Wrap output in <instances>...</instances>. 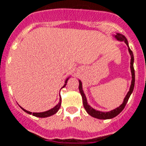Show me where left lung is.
Here are the masks:
<instances>
[{
    "label": "left lung",
    "mask_w": 146,
    "mask_h": 146,
    "mask_svg": "<svg viewBox=\"0 0 146 146\" xmlns=\"http://www.w3.org/2000/svg\"><path fill=\"white\" fill-rule=\"evenodd\" d=\"M115 38L119 40V41L125 42L127 46H128V42H127V39L126 38V37L123 35L117 34L115 35ZM129 47V46H128ZM129 52H130V54L131 56V59H130V69H131V73H132V81H131V85H130V91L128 92V93L126 96V97L124 99V101H123V104L121 106H119V108H117L115 110H113L109 112H101V111H96L95 109H93L92 108H91L89 105L88 104L87 100H86V97H85V95L84 93L83 90H82V84H81V81L79 80V91H80V94H81V96H82V99H83V105L84 109L86 110V111L88 112V115H90L91 116L94 117V118H96V119H112L114 117H115L119 115L120 112L123 111L125 106L127 104L128 102V100L130 98V95L132 93V92L133 90V88H134V82H135V73H134V69H133V54L132 50L129 48Z\"/></svg>",
    "instance_id": "left-lung-1"
}]
</instances>
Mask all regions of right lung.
<instances>
[{
    "instance_id": "obj_1",
    "label": "right lung",
    "mask_w": 146,
    "mask_h": 146,
    "mask_svg": "<svg viewBox=\"0 0 146 146\" xmlns=\"http://www.w3.org/2000/svg\"><path fill=\"white\" fill-rule=\"evenodd\" d=\"M67 80H68V79L66 80V84H65V85H64L63 87H65V86L66 85ZM61 100H62L60 99V101H59V103L58 104L56 105L54 108L50 109V110H49V111H45V112H40V113H31V112L27 111H26V110H24V109L22 108H21L23 109L24 111L27 112V113H28V114H30V115H32L36 116V117H39V118H46V117H49V116L53 115H54L55 113H57V112H58V111L59 108H60V107H61V104H62Z\"/></svg>"
}]
</instances>
